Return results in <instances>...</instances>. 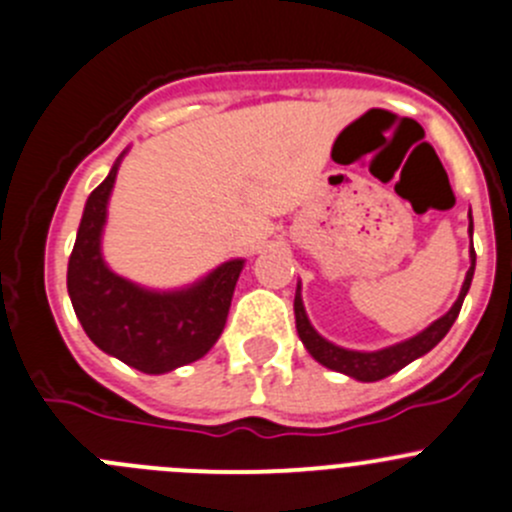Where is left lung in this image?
<instances>
[{
    "instance_id": "8db88e82",
    "label": "left lung",
    "mask_w": 512,
    "mask_h": 512,
    "mask_svg": "<svg viewBox=\"0 0 512 512\" xmlns=\"http://www.w3.org/2000/svg\"><path fill=\"white\" fill-rule=\"evenodd\" d=\"M470 269H467L465 281H462V289L457 294L455 304L450 306L445 316H440L437 321H432L427 329H422L415 337L405 339V342L392 344V347L377 349V352H357V349H344L339 344L329 342V339L321 337L311 326L309 316H306L304 299H301V281L296 284V296H294V316H296V332H299L301 344L306 347V352L316 359L319 364H324L326 369H334V372H342L347 377L357 379V382H377V379L389 377V374L399 372L402 367H407L415 359L425 357L430 349H435L437 344L445 339V334L450 332V326L455 324L457 314L462 309V301H465L467 291H470L472 274H475V248H472V216L470 226Z\"/></svg>"
}]
</instances>
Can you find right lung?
Listing matches in <instances>:
<instances>
[{"label":"right lung","mask_w":512,"mask_h":512,"mask_svg":"<svg viewBox=\"0 0 512 512\" xmlns=\"http://www.w3.org/2000/svg\"><path fill=\"white\" fill-rule=\"evenodd\" d=\"M125 153L87 198L67 264V294L97 349L145 374H165L211 352L246 261H223L193 284L168 291L115 274L102 256V231Z\"/></svg>","instance_id":"add662e5"}]
</instances>
